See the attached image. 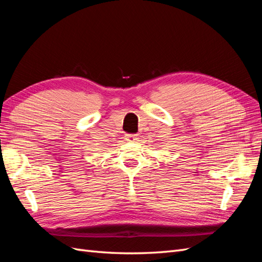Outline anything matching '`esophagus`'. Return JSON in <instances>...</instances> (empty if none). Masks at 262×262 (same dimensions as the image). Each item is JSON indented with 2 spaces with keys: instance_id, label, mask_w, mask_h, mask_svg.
I'll return each mask as SVG.
<instances>
[{
  "instance_id": "34e87169",
  "label": "esophagus",
  "mask_w": 262,
  "mask_h": 262,
  "mask_svg": "<svg viewBox=\"0 0 262 262\" xmlns=\"http://www.w3.org/2000/svg\"><path fill=\"white\" fill-rule=\"evenodd\" d=\"M125 139H126V141L133 142L134 140H137V136L136 134H125Z\"/></svg>"
}]
</instances>
